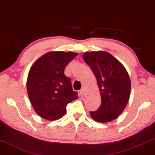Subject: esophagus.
Listing matches in <instances>:
<instances>
[{
	"mask_svg": "<svg viewBox=\"0 0 155 155\" xmlns=\"http://www.w3.org/2000/svg\"><path fill=\"white\" fill-rule=\"evenodd\" d=\"M80 95H81L82 96H84L85 95V89L82 88L81 90L80 91Z\"/></svg>",
	"mask_w": 155,
	"mask_h": 155,
	"instance_id": "34e87169",
	"label": "esophagus"
}]
</instances>
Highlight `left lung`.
<instances>
[{
    "label": "left lung",
    "instance_id": "obj_1",
    "mask_svg": "<svg viewBox=\"0 0 155 155\" xmlns=\"http://www.w3.org/2000/svg\"><path fill=\"white\" fill-rule=\"evenodd\" d=\"M96 78L101 104L90 115L98 122H108L122 113L129 101L131 81L124 66L106 51H91L83 55Z\"/></svg>",
    "mask_w": 155,
    "mask_h": 155
}]
</instances>
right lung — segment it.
<instances>
[{
	"label": "right lung",
	"mask_w": 155,
	"mask_h": 155,
	"mask_svg": "<svg viewBox=\"0 0 155 155\" xmlns=\"http://www.w3.org/2000/svg\"><path fill=\"white\" fill-rule=\"evenodd\" d=\"M77 55L72 51H51L31 66L26 83L28 96L41 117L52 121L61 118L67 105L78 98L71 79L64 75L67 64Z\"/></svg>",
	"instance_id": "1"
}]
</instances>
